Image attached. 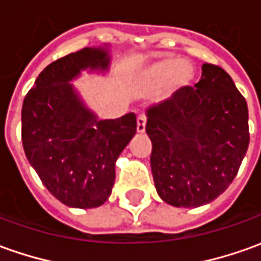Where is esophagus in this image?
<instances>
[{
	"label": "esophagus",
	"mask_w": 261,
	"mask_h": 261,
	"mask_svg": "<svg viewBox=\"0 0 261 261\" xmlns=\"http://www.w3.org/2000/svg\"><path fill=\"white\" fill-rule=\"evenodd\" d=\"M145 123H147V120H145V117L143 114H140L137 117V133L140 134H143L145 131Z\"/></svg>",
	"instance_id": "34e87169"
}]
</instances>
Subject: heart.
Wrapping results in <instances>:
<instances>
[{
  "label": "heart",
  "instance_id": "obj_1",
  "mask_svg": "<svg viewBox=\"0 0 261 261\" xmlns=\"http://www.w3.org/2000/svg\"><path fill=\"white\" fill-rule=\"evenodd\" d=\"M194 68L190 63L175 57H166L148 65L140 75V86L145 91H154L161 86V95L173 98L190 87Z\"/></svg>",
  "mask_w": 261,
  "mask_h": 261
}]
</instances>
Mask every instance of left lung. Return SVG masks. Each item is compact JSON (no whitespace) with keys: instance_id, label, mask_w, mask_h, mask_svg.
Here are the masks:
<instances>
[{"instance_id":"8db88e82","label":"left lung","mask_w":261,"mask_h":261,"mask_svg":"<svg viewBox=\"0 0 261 261\" xmlns=\"http://www.w3.org/2000/svg\"><path fill=\"white\" fill-rule=\"evenodd\" d=\"M201 79L145 110L154 186L170 205L194 208L234 180L249 147L247 102L223 68L203 64Z\"/></svg>"}]
</instances>
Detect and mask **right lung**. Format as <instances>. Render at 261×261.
Segmentation results:
<instances>
[{"instance_id": "add662e5", "label": "right lung", "mask_w": 261, "mask_h": 261, "mask_svg": "<svg viewBox=\"0 0 261 261\" xmlns=\"http://www.w3.org/2000/svg\"><path fill=\"white\" fill-rule=\"evenodd\" d=\"M110 45L87 47L51 63L22 104L27 160L47 190L72 208H94L110 197L116 161L137 131L134 113L100 120L72 81L110 70Z\"/></svg>"}]
</instances>
